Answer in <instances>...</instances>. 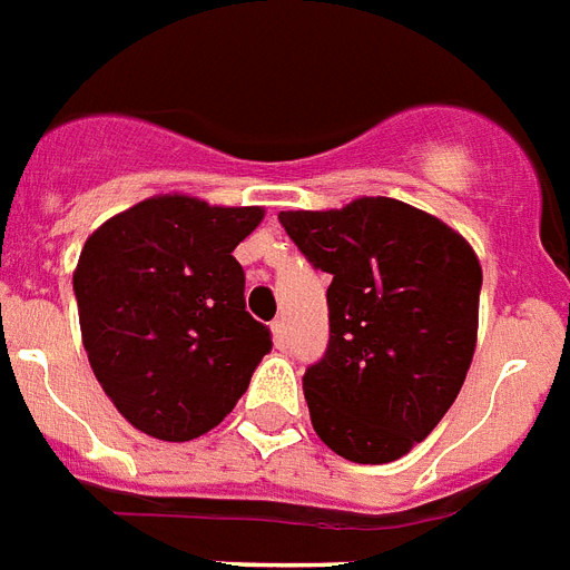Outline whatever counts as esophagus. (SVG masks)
Instances as JSON below:
<instances>
[{"label":"esophagus","instance_id":"esophagus-1","mask_svg":"<svg viewBox=\"0 0 570 570\" xmlns=\"http://www.w3.org/2000/svg\"><path fill=\"white\" fill-rule=\"evenodd\" d=\"M271 334H274V343L279 345V348L288 345V325H285V320H274V323H271Z\"/></svg>","mask_w":570,"mask_h":570}]
</instances>
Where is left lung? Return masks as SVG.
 <instances>
[{
  "mask_svg": "<svg viewBox=\"0 0 570 570\" xmlns=\"http://www.w3.org/2000/svg\"><path fill=\"white\" fill-rule=\"evenodd\" d=\"M328 285V352L303 377L311 424L354 464L403 459L459 397L479 337L481 262L441 218L397 198L282 210Z\"/></svg>",
  "mask_w": 570,
  "mask_h": 570,
  "instance_id": "obj_1",
  "label": "left lung"
}]
</instances>
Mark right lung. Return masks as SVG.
Instances as JSON below:
<instances>
[{"label":"right lung","instance_id":"right-lung-1","mask_svg":"<svg viewBox=\"0 0 570 570\" xmlns=\"http://www.w3.org/2000/svg\"><path fill=\"white\" fill-rule=\"evenodd\" d=\"M265 207L160 193L106 218L80 250L82 348L115 410L158 441H193L225 421L271 352L245 311L233 250Z\"/></svg>","mask_w":570,"mask_h":570}]
</instances>
